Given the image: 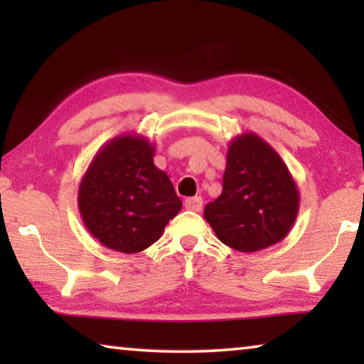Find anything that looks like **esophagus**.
Returning <instances> with one entry per match:
<instances>
[{
  "mask_svg": "<svg viewBox=\"0 0 364 364\" xmlns=\"http://www.w3.org/2000/svg\"><path fill=\"white\" fill-rule=\"evenodd\" d=\"M202 197L200 196H194V197H188L186 200H184V205H186L188 210H193V212H200L202 210Z\"/></svg>",
  "mask_w": 364,
  "mask_h": 364,
  "instance_id": "esophagus-1",
  "label": "esophagus"
}]
</instances>
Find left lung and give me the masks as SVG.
Segmentation results:
<instances>
[{
	"label": "left lung",
	"mask_w": 364,
	"mask_h": 364,
	"mask_svg": "<svg viewBox=\"0 0 364 364\" xmlns=\"http://www.w3.org/2000/svg\"><path fill=\"white\" fill-rule=\"evenodd\" d=\"M299 205L287 165L267 141L249 132L228 146L223 191L205 205L204 217L221 242L249 254L282 241Z\"/></svg>",
	"instance_id": "8db88e82"
}]
</instances>
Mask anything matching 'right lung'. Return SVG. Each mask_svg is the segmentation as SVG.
Masks as SVG:
<instances>
[{"mask_svg": "<svg viewBox=\"0 0 364 364\" xmlns=\"http://www.w3.org/2000/svg\"><path fill=\"white\" fill-rule=\"evenodd\" d=\"M154 154L147 138L120 134L97 151L80 181L83 223L110 250L147 249L181 210L168 175L154 165Z\"/></svg>", "mask_w": 364, "mask_h": 364, "instance_id": "right-lung-1", "label": "right lung"}]
</instances>
